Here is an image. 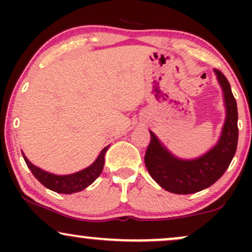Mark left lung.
Instances as JSON below:
<instances>
[{"mask_svg": "<svg viewBox=\"0 0 252 252\" xmlns=\"http://www.w3.org/2000/svg\"><path fill=\"white\" fill-rule=\"evenodd\" d=\"M215 74L222 91L225 121L218 141L206 153L194 158H181L173 154L154 132L144 162L150 176L162 187L175 194H192L212 186L230 166L238 142V111L230 83L220 71Z\"/></svg>", "mask_w": 252, "mask_h": 252, "instance_id": "left-lung-1", "label": "left lung"}]
</instances>
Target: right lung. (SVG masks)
Wrapping results in <instances>:
<instances>
[{
  "label": "right lung",
  "instance_id": "1",
  "mask_svg": "<svg viewBox=\"0 0 252 252\" xmlns=\"http://www.w3.org/2000/svg\"><path fill=\"white\" fill-rule=\"evenodd\" d=\"M109 147L110 146H106L97 156L94 162H92L89 167L79 170V172L66 175H58L46 172V170L32 163L27 158V156L25 155V153H22V156H24L26 163H27L31 172L33 173V175L39 180V182H41L46 189L57 193H63V194H72V193H77L85 189L100 175L104 167V156H105Z\"/></svg>",
  "mask_w": 252,
  "mask_h": 252
}]
</instances>
